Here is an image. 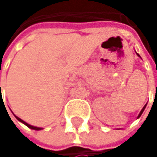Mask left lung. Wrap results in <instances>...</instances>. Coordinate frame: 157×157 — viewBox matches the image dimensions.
Masks as SVG:
<instances>
[{"label":"left lung","instance_id":"8db88e82","mask_svg":"<svg viewBox=\"0 0 157 157\" xmlns=\"http://www.w3.org/2000/svg\"><path fill=\"white\" fill-rule=\"evenodd\" d=\"M136 54H137V55H138V56H139V57H140V55H139V54H138V53H136ZM145 106H146V105H144V107H143V109L141 110V112H140V113H139V114H138V116H137V118H139V117H140V116H141V114H142V113H143V112H144V110L145 109Z\"/></svg>","mask_w":157,"mask_h":157}]
</instances>
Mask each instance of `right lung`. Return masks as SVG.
Returning a JSON list of instances; mask_svg holds the SVG:
<instances>
[{"label":"right lung","instance_id":"add662e5","mask_svg":"<svg viewBox=\"0 0 157 157\" xmlns=\"http://www.w3.org/2000/svg\"><path fill=\"white\" fill-rule=\"evenodd\" d=\"M16 117V119L18 120V121H20L21 123H22V124H24L26 126H28L29 128H31V129H33V130H37V131H39V130H42L43 128H41V127H36V126H33V125H31V124H27L26 122H24L23 120H21V118H19L18 116H16V115H14Z\"/></svg>","mask_w":157,"mask_h":157}]
</instances>
